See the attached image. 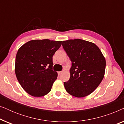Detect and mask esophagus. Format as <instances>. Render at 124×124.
<instances>
[{
    "label": "esophagus",
    "mask_w": 124,
    "mask_h": 124,
    "mask_svg": "<svg viewBox=\"0 0 124 124\" xmlns=\"http://www.w3.org/2000/svg\"><path fill=\"white\" fill-rule=\"evenodd\" d=\"M62 71H59V72H57V73H58L59 76H60L61 74H62Z\"/></svg>",
    "instance_id": "obj_1"
}]
</instances>
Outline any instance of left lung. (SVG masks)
<instances>
[{"instance_id": "obj_1", "label": "left lung", "mask_w": 124, "mask_h": 124, "mask_svg": "<svg viewBox=\"0 0 124 124\" xmlns=\"http://www.w3.org/2000/svg\"><path fill=\"white\" fill-rule=\"evenodd\" d=\"M72 62L70 78L64 82L66 91L77 98L92 93L104 78L106 59L97 46L80 39L62 41Z\"/></svg>"}]
</instances>
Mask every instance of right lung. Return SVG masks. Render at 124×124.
Instances as JSON below:
<instances>
[{"mask_svg": "<svg viewBox=\"0 0 124 124\" xmlns=\"http://www.w3.org/2000/svg\"><path fill=\"white\" fill-rule=\"evenodd\" d=\"M62 42L31 40L18 49L15 73L22 87L30 95L40 97L50 92L57 77V73L52 69V56Z\"/></svg>", "mask_w": 124, "mask_h": 124, "instance_id": "1", "label": "right lung"}]
</instances>
